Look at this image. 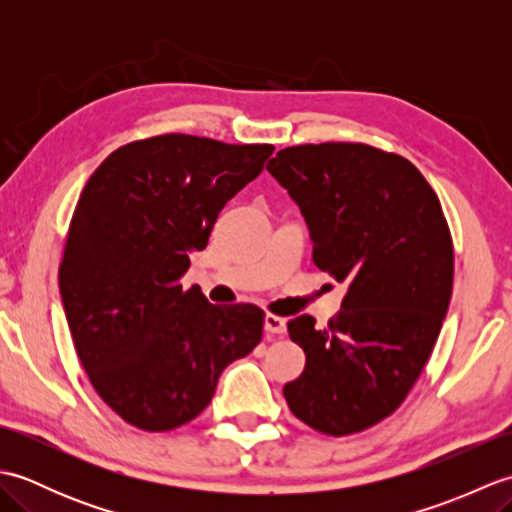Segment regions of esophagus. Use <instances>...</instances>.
Segmentation results:
<instances>
[{"instance_id": "esophagus-1", "label": "esophagus", "mask_w": 512, "mask_h": 512, "mask_svg": "<svg viewBox=\"0 0 512 512\" xmlns=\"http://www.w3.org/2000/svg\"><path fill=\"white\" fill-rule=\"evenodd\" d=\"M264 328L270 334H286V319L277 317V314H266Z\"/></svg>"}]
</instances>
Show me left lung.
Listing matches in <instances>:
<instances>
[{"label": "left lung", "mask_w": 512, "mask_h": 512, "mask_svg": "<svg viewBox=\"0 0 512 512\" xmlns=\"http://www.w3.org/2000/svg\"><path fill=\"white\" fill-rule=\"evenodd\" d=\"M266 169L306 217L314 266L350 284L325 328L288 321L306 367L286 402L314 431H365L402 405L438 341L453 290L447 217L407 158L363 143L286 147Z\"/></svg>", "instance_id": "left-lung-1"}]
</instances>
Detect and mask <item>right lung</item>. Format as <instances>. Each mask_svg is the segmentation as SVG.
<instances>
[{
	"instance_id": "right-lung-1",
	"label": "right lung",
	"mask_w": 512,
	"mask_h": 512,
	"mask_svg": "<svg viewBox=\"0 0 512 512\" xmlns=\"http://www.w3.org/2000/svg\"><path fill=\"white\" fill-rule=\"evenodd\" d=\"M273 151L151 136L112 151L83 187L59 266L61 301L92 387L132 427L191 422L222 369L262 341V308L213 306L180 279Z\"/></svg>"
}]
</instances>
